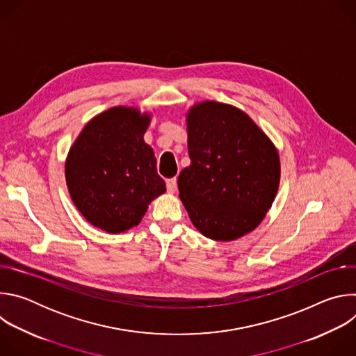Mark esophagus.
Instances as JSON below:
<instances>
[{
	"label": "esophagus",
	"instance_id": "esophagus-1",
	"mask_svg": "<svg viewBox=\"0 0 356 356\" xmlns=\"http://www.w3.org/2000/svg\"><path fill=\"white\" fill-rule=\"evenodd\" d=\"M166 187H168V191H169V193H175V191L177 190V179H176V177L168 179V180H166Z\"/></svg>",
	"mask_w": 356,
	"mask_h": 356
}]
</instances>
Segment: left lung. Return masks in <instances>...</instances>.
<instances>
[{
  "label": "left lung",
  "instance_id": "1",
  "mask_svg": "<svg viewBox=\"0 0 356 356\" xmlns=\"http://www.w3.org/2000/svg\"><path fill=\"white\" fill-rule=\"evenodd\" d=\"M190 166L179 197L194 227L210 239L234 241L255 229L276 197L275 145L243 111L204 101L187 115Z\"/></svg>",
  "mask_w": 356,
  "mask_h": 356
}]
</instances>
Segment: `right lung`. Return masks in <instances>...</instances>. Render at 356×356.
Instances as JSON below:
<instances>
[{"mask_svg": "<svg viewBox=\"0 0 356 356\" xmlns=\"http://www.w3.org/2000/svg\"><path fill=\"white\" fill-rule=\"evenodd\" d=\"M150 115L114 107L92 118L66 159V183L83 217L110 234L138 225L166 191L154 150L143 140Z\"/></svg>", "mask_w": 356, "mask_h": 356, "instance_id": "1", "label": "right lung"}]
</instances>
